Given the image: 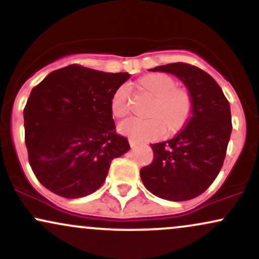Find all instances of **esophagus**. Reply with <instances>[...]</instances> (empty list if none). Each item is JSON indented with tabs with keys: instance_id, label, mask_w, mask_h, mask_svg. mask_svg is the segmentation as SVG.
Masks as SVG:
<instances>
[{
	"instance_id": "34e87169",
	"label": "esophagus",
	"mask_w": 259,
	"mask_h": 259,
	"mask_svg": "<svg viewBox=\"0 0 259 259\" xmlns=\"http://www.w3.org/2000/svg\"><path fill=\"white\" fill-rule=\"evenodd\" d=\"M129 144H130V146L134 147L135 145H138V141H136V140H134V139H129Z\"/></svg>"
}]
</instances>
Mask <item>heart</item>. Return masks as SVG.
<instances>
[{
  "label": "heart",
  "instance_id": "1",
  "mask_svg": "<svg viewBox=\"0 0 259 259\" xmlns=\"http://www.w3.org/2000/svg\"><path fill=\"white\" fill-rule=\"evenodd\" d=\"M138 88L152 96L147 118H133L119 125V130L138 141L154 140L164 132L168 135L184 129L192 114V97L186 88L177 85V80L165 73H151L138 80ZM113 117L125 118L130 112L129 91L119 86L111 97Z\"/></svg>",
  "mask_w": 259,
  "mask_h": 259
}]
</instances>
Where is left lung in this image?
Returning <instances> with one entry per match:
<instances>
[{"label":"left lung","instance_id":"1","mask_svg":"<svg viewBox=\"0 0 259 259\" xmlns=\"http://www.w3.org/2000/svg\"><path fill=\"white\" fill-rule=\"evenodd\" d=\"M150 70L183 80L194 107L178 135L151 144L153 160L141 168L140 177L148 191L160 198L191 200L212 185L223 167L233 129L230 105L215 80L195 65L178 62Z\"/></svg>","mask_w":259,"mask_h":259}]
</instances>
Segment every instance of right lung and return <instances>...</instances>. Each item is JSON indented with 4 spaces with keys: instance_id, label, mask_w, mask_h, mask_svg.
<instances>
[{
    "instance_id": "1",
    "label": "right lung",
    "mask_w": 259,
    "mask_h": 259,
    "mask_svg": "<svg viewBox=\"0 0 259 259\" xmlns=\"http://www.w3.org/2000/svg\"><path fill=\"white\" fill-rule=\"evenodd\" d=\"M129 78L70 64L32 89L24 108L25 145L47 190L65 198L90 195L102 186L112 159L129 150L109 106L113 91Z\"/></svg>"
}]
</instances>
